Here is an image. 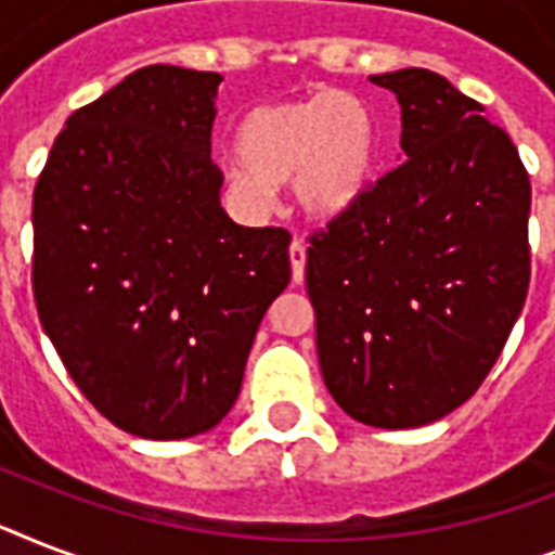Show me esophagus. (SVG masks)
<instances>
[{"mask_svg": "<svg viewBox=\"0 0 555 555\" xmlns=\"http://www.w3.org/2000/svg\"><path fill=\"white\" fill-rule=\"evenodd\" d=\"M287 253H291V273H294V282L299 285L305 279V244L299 238H294Z\"/></svg>", "mask_w": 555, "mask_h": 555, "instance_id": "obj_1", "label": "esophagus"}]
</instances>
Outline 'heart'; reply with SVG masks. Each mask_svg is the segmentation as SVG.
I'll use <instances>...</instances> for the list:
<instances>
[{
  "label": "heart",
  "instance_id": "obj_1",
  "mask_svg": "<svg viewBox=\"0 0 555 555\" xmlns=\"http://www.w3.org/2000/svg\"><path fill=\"white\" fill-rule=\"evenodd\" d=\"M235 155L221 184L242 209L261 212L273 186L287 184L311 218H337L354 207L374 176V117L357 94L320 89L299 100L253 108L235 132Z\"/></svg>",
  "mask_w": 555,
  "mask_h": 555
}]
</instances>
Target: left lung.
<instances>
[{
    "label": "left lung",
    "mask_w": 555,
    "mask_h": 555,
    "mask_svg": "<svg viewBox=\"0 0 555 555\" xmlns=\"http://www.w3.org/2000/svg\"><path fill=\"white\" fill-rule=\"evenodd\" d=\"M369 80L397 94L403 160L311 235L305 285L339 409L414 429L478 391L525 308L530 178L509 134L447 77Z\"/></svg>",
    "instance_id": "left-lung-1"
}]
</instances>
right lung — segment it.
<instances>
[{
    "label": "right lung",
    "mask_w": 555,
    "mask_h": 555,
    "mask_svg": "<svg viewBox=\"0 0 555 555\" xmlns=\"http://www.w3.org/2000/svg\"><path fill=\"white\" fill-rule=\"evenodd\" d=\"M218 82L138 68L65 120L34 190L39 322L89 403L138 438L221 423L291 282V233L221 209Z\"/></svg>",
    "instance_id": "right-lung-1"
}]
</instances>
